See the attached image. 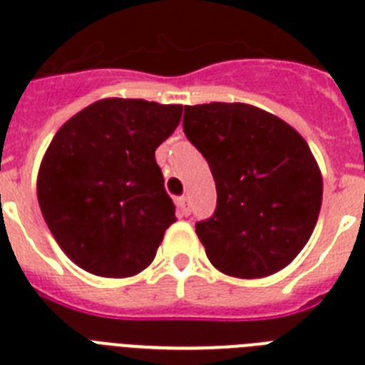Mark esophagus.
Wrapping results in <instances>:
<instances>
[{"instance_id":"obj_1","label":"esophagus","mask_w":365,"mask_h":365,"mask_svg":"<svg viewBox=\"0 0 365 365\" xmlns=\"http://www.w3.org/2000/svg\"><path fill=\"white\" fill-rule=\"evenodd\" d=\"M178 205V210L182 212V216H189V212H191V206H189V199L187 197H180L176 200Z\"/></svg>"}]
</instances>
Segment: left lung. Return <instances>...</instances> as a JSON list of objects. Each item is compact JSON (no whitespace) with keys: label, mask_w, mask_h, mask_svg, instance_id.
<instances>
[{"label":"left lung","mask_w":365,"mask_h":365,"mask_svg":"<svg viewBox=\"0 0 365 365\" xmlns=\"http://www.w3.org/2000/svg\"><path fill=\"white\" fill-rule=\"evenodd\" d=\"M183 132L216 182V210L195 225L212 265L261 278L292 263L322 206V174L299 132L239 102L185 106Z\"/></svg>","instance_id":"left-lung-1"}]
</instances>
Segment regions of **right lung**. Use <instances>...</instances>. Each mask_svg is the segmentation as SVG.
<instances>
[{
    "label": "right lung",
    "instance_id": "right-lung-1",
    "mask_svg": "<svg viewBox=\"0 0 365 365\" xmlns=\"http://www.w3.org/2000/svg\"><path fill=\"white\" fill-rule=\"evenodd\" d=\"M180 119L182 106L106 98L54 134L37 176V200L76 265L125 278L155 259L176 222L155 149Z\"/></svg>",
    "mask_w": 365,
    "mask_h": 365
}]
</instances>
